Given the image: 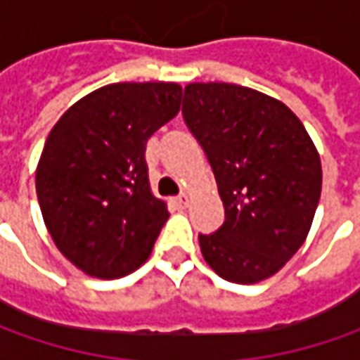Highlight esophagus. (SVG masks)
<instances>
[{"label": "esophagus", "mask_w": 360, "mask_h": 360, "mask_svg": "<svg viewBox=\"0 0 360 360\" xmlns=\"http://www.w3.org/2000/svg\"><path fill=\"white\" fill-rule=\"evenodd\" d=\"M174 204H176L178 208H186L188 204H190V196H188V194H180L178 198H174Z\"/></svg>", "instance_id": "obj_1"}]
</instances>
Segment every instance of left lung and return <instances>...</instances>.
I'll return each instance as SVG.
<instances>
[{
    "label": "left lung",
    "mask_w": 360,
    "mask_h": 360,
    "mask_svg": "<svg viewBox=\"0 0 360 360\" xmlns=\"http://www.w3.org/2000/svg\"><path fill=\"white\" fill-rule=\"evenodd\" d=\"M182 114L224 204V224L198 236L206 264L236 284L276 274L307 240L321 198L309 131L281 100L226 82L188 84Z\"/></svg>",
    "instance_id": "8db88e82"
}]
</instances>
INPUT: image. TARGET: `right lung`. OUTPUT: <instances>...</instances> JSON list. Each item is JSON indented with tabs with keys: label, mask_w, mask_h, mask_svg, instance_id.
I'll return each mask as SVG.
<instances>
[{
	"label": "right lung",
	"mask_w": 360,
	"mask_h": 360,
	"mask_svg": "<svg viewBox=\"0 0 360 360\" xmlns=\"http://www.w3.org/2000/svg\"><path fill=\"white\" fill-rule=\"evenodd\" d=\"M180 100L174 82L108 84L49 131L37 200L58 250L88 276H126L152 252L170 212L150 190L146 142L180 112Z\"/></svg>",
	"instance_id": "obj_1"
}]
</instances>
